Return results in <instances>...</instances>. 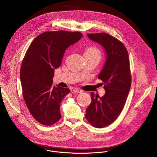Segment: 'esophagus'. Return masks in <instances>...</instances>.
<instances>
[{"label":"esophagus","instance_id":"34e87169","mask_svg":"<svg viewBox=\"0 0 157 157\" xmlns=\"http://www.w3.org/2000/svg\"><path fill=\"white\" fill-rule=\"evenodd\" d=\"M81 92H82V91L79 90V89H71V93H73V94L79 93H81Z\"/></svg>","mask_w":157,"mask_h":157}]
</instances>
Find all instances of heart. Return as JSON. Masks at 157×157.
Masks as SVG:
<instances>
[{
	"instance_id": "b5f03b06",
	"label": "heart",
	"mask_w": 157,
	"mask_h": 157,
	"mask_svg": "<svg viewBox=\"0 0 157 157\" xmlns=\"http://www.w3.org/2000/svg\"><path fill=\"white\" fill-rule=\"evenodd\" d=\"M85 54H99L101 55V52L98 48L94 47H90L86 49Z\"/></svg>"
}]
</instances>
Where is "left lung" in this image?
Returning <instances> with one entry per match:
<instances>
[{"mask_svg":"<svg viewBox=\"0 0 157 157\" xmlns=\"http://www.w3.org/2000/svg\"><path fill=\"white\" fill-rule=\"evenodd\" d=\"M89 39L104 48L106 60L98 78L103 81L102 97L91 92V103L86 118L93 126L102 128L114 122L122 112L131 86L128 54L124 44L105 33H87Z\"/></svg>","mask_w":157,"mask_h":157,"instance_id":"left-lung-1","label":"left lung"}]
</instances>
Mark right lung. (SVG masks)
I'll use <instances>...</instances> for the list:
<instances>
[{
  "label": "right lung",
  "instance_id": "right-lung-1",
  "mask_svg": "<svg viewBox=\"0 0 157 157\" xmlns=\"http://www.w3.org/2000/svg\"><path fill=\"white\" fill-rule=\"evenodd\" d=\"M82 37L79 32H43L25 53L20 74L23 96L30 114L42 125H53L61 118V102L70 90L53 84L55 70L60 66L66 50Z\"/></svg>",
  "mask_w": 157,
  "mask_h": 157
}]
</instances>
